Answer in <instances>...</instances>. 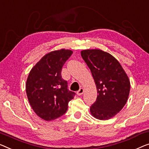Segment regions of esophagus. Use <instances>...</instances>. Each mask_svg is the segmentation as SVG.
<instances>
[{"label": "esophagus", "instance_id": "1", "mask_svg": "<svg viewBox=\"0 0 149 149\" xmlns=\"http://www.w3.org/2000/svg\"><path fill=\"white\" fill-rule=\"evenodd\" d=\"M83 93H84V89L80 88L78 91H77V96H81V95L83 94Z\"/></svg>", "mask_w": 149, "mask_h": 149}]
</instances>
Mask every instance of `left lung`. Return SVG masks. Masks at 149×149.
I'll use <instances>...</instances> for the list:
<instances>
[{"label": "left lung", "mask_w": 149, "mask_h": 149, "mask_svg": "<svg viewBox=\"0 0 149 149\" xmlns=\"http://www.w3.org/2000/svg\"><path fill=\"white\" fill-rule=\"evenodd\" d=\"M81 55L90 68L97 89L96 101L90 107L91 114L102 120L112 118L127 102L129 78L119 61L109 53L92 49L82 50Z\"/></svg>", "instance_id": "1"}]
</instances>
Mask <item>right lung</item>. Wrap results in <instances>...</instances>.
Returning <instances> with one entry per match:
<instances>
[{"label":"right lung","mask_w":149,"mask_h":149,"mask_svg":"<svg viewBox=\"0 0 149 149\" xmlns=\"http://www.w3.org/2000/svg\"><path fill=\"white\" fill-rule=\"evenodd\" d=\"M73 52L70 49L47 53L31 70L26 81L28 100L35 114L45 121L58 118L68 110L75 93L68 90L61 69Z\"/></svg>","instance_id":"right-lung-1"}]
</instances>
